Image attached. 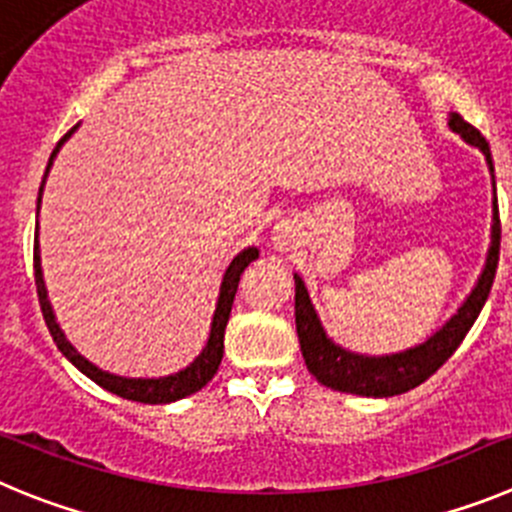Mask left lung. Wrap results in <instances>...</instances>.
Listing matches in <instances>:
<instances>
[{
  "instance_id": "left-lung-1",
  "label": "left lung",
  "mask_w": 512,
  "mask_h": 512,
  "mask_svg": "<svg viewBox=\"0 0 512 512\" xmlns=\"http://www.w3.org/2000/svg\"><path fill=\"white\" fill-rule=\"evenodd\" d=\"M449 124L451 130L459 132L469 145L480 147L492 170L490 145L480 135V130L472 127L469 122H464L459 114H451ZM497 260H500V211H497L495 201L492 245L490 252H487L485 270H482L480 280H477L474 290L469 293L467 301H464V306L428 342L418 344L413 349H405L400 354H388V357H365V354H354L342 347H336L329 336L324 334V329H321L319 316H316L311 301H308L306 285L296 275V331L308 372L321 385H326V388L342 390V393L367 395V398H388V395H400L418 388L421 382H426L428 377L444 365L451 354L457 352V347L462 344L467 331L477 321L487 296H490Z\"/></svg>"
}]
</instances>
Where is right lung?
Returning <instances> with one entry per match:
<instances>
[{"label":"right lung","instance_id":"1","mask_svg":"<svg viewBox=\"0 0 512 512\" xmlns=\"http://www.w3.org/2000/svg\"><path fill=\"white\" fill-rule=\"evenodd\" d=\"M76 127H71V130L61 137V142L55 145L53 155H50V160H48V170H50V165H53V158L58 155V150H61V145L73 135V132H76ZM48 170H45V176H48ZM40 193H43V186H40ZM38 209H40V199H38ZM257 255H260V252H257L255 247H247V250L239 252V255L232 260V265L227 267V273H224V280H222V293H219V303H216V311H214V321H211L209 342H206L204 352L193 359L186 370L176 372V375L158 377V380H132V377H119V375H109V372H101L99 367L91 365L89 359L81 357V354H78L76 349L68 344V339L63 336V331H61V326L55 324L53 308H50L48 290H45V283H43V270H40L38 245H35V288H38L40 311H43V319H45V324H48V331H50V336H53V342L58 344V349H61V352L66 354V357L71 359L73 365L84 372L86 377H91L96 385H101V388L109 390V393L119 395V398L135 400V403H173V400H181V398H186V395H193L196 390L204 388L206 382L216 375L219 365H222L224 329H227L229 313H232L234 293H237L239 278H242V273H245V267L250 265L252 260H257Z\"/></svg>","mask_w":512,"mask_h":512}]
</instances>
